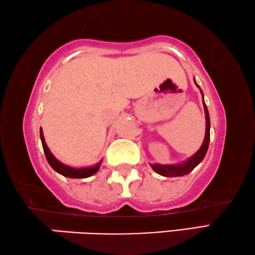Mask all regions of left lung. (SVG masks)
I'll list each match as a JSON object with an SVG mask.
<instances>
[{"instance_id":"obj_1","label":"left lung","mask_w":255,"mask_h":255,"mask_svg":"<svg viewBox=\"0 0 255 255\" xmlns=\"http://www.w3.org/2000/svg\"><path fill=\"white\" fill-rule=\"evenodd\" d=\"M195 84L196 83L195 80ZM199 87V86H198ZM202 92V89H200ZM203 95V101H204V94L202 92ZM204 103V110H205V116H206V133H205V139L200 149L196 152L193 157H190L187 161L179 163V164H159V163H154L150 166L152 167L153 170L155 172H158L159 175L164 176V177H181L185 175H188L189 172H191L194 169L198 166V164L203 161V159L205 158V154H206L207 150H208V144H209V139H211V120H209V114H208V110L206 104Z\"/></svg>"}]
</instances>
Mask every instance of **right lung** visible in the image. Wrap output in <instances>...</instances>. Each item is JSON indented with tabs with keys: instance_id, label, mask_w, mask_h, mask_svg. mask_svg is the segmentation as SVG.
Masks as SVG:
<instances>
[{
	"instance_id": "1",
	"label": "right lung",
	"mask_w": 255,
	"mask_h": 255,
	"mask_svg": "<svg viewBox=\"0 0 255 255\" xmlns=\"http://www.w3.org/2000/svg\"><path fill=\"white\" fill-rule=\"evenodd\" d=\"M40 139H41V143H42V148L44 151V154H46L47 161L50 164L51 168L53 170L57 171L60 175L68 177V178H87L93 176L94 173H96L98 171V169L101 167V163H97L96 166L94 167H86V168H73L69 166H66V164L61 163L59 160H57L55 155H53L50 150L46 144V141H44V136H43V132L42 128H40Z\"/></svg>"
}]
</instances>
